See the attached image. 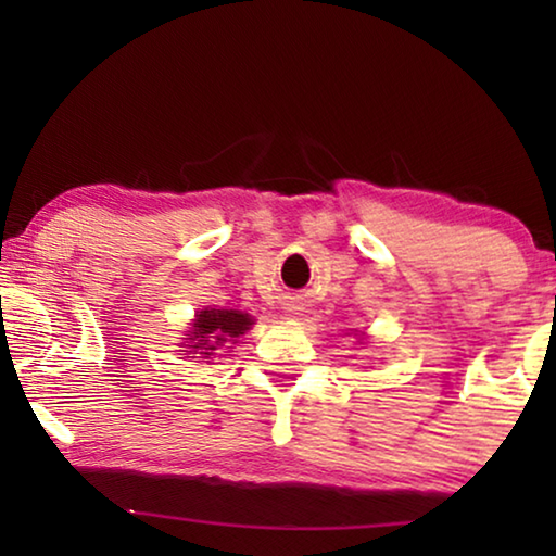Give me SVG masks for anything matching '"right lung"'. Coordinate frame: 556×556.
<instances>
[{"label": "right lung", "mask_w": 556, "mask_h": 556, "mask_svg": "<svg viewBox=\"0 0 556 556\" xmlns=\"http://www.w3.org/2000/svg\"><path fill=\"white\" fill-rule=\"evenodd\" d=\"M252 326V318L242 312H225V308H208V312H201L195 316L193 331H191V343L199 341L191 348H203L205 355H211L208 351H215V345H220L228 341V338H238L242 336L248 328ZM216 343L213 344L212 341ZM191 353V351H188Z\"/></svg>", "instance_id": "right-lung-1"}]
</instances>
